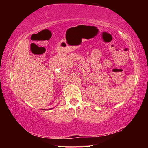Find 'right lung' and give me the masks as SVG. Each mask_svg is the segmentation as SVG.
<instances>
[{"instance_id": "right-lung-1", "label": "right lung", "mask_w": 148, "mask_h": 148, "mask_svg": "<svg viewBox=\"0 0 148 148\" xmlns=\"http://www.w3.org/2000/svg\"><path fill=\"white\" fill-rule=\"evenodd\" d=\"M51 109H52V108H51ZM49 110H50V109H49Z\"/></svg>"}]
</instances>
